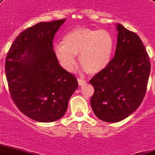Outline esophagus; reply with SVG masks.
Returning a JSON list of instances; mask_svg holds the SVG:
<instances>
[{
	"label": "esophagus",
	"instance_id": "obj_1",
	"mask_svg": "<svg viewBox=\"0 0 155 155\" xmlns=\"http://www.w3.org/2000/svg\"><path fill=\"white\" fill-rule=\"evenodd\" d=\"M78 84H79V85L82 86L84 84H86V80H82V79H78Z\"/></svg>",
	"mask_w": 155,
	"mask_h": 155
}]
</instances>
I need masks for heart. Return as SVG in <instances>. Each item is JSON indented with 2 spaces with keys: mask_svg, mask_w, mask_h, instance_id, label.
Segmentation results:
<instances>
[{
  "mask_svg": "<svg viewBox=\"0 0 155 155\" xmlns=\"http://www.w3.org/2000/svg\"><path fill=\"white\" fill-rule=\"evenodd\" d=\"M114 38L106 30L77 28L63 36L62 44L54 46V54L65 69H74L79 55L83 70L90 75L101 72L110 63L114 49Z\"/></svg>",
  "mask_w": 155,
  "mask_h": 155,
  "instance_id": "b5f03b06",
  "label": "heart"
}]
</instances>
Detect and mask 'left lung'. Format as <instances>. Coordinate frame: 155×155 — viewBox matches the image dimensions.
I'll list each match as a JSON object with an SVG mask.
<instances>
[{
    "label": "left lung",
    "mask_w": 155,
    "mask_h": 155,
    "mask_svg": "<svg viewBox=\"0 0 155 155\" xmlns=\"http://www.w3.org/2000/svg\"><path fill=\"white\" fill-rule=\"evenodd\" d=\"M114 58L90 80L94 88L91 106L102 121L120 122L133 114L143 101L150 62L142 41L120 23Z\"/></svg>",
    "instance_id": "obj_1"
}]
</instances>
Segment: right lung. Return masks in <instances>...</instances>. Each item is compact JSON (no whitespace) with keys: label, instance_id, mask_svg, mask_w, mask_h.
Returning <instances> with one entry per match:
<instances>
[{"label":"right lung","instance_id":"obj_1","mask_svg":"<svg viewBox=\"0 0 155 155\" xmlns=\"http://www.w3.org/2000/svg\"><path fill=\"white\" fill-rule=\"evenodd\" d=\"M65 21L39 22L23 31L5 58L13 101L20 111L38 122L61 119L78 88L76 78L60 66L53 47L54 35Z\"/></svg>","mask_w":155,"mask_h":155}]
</instances>
